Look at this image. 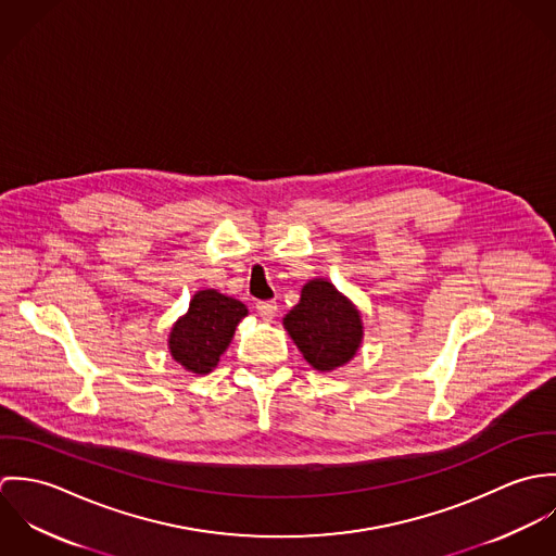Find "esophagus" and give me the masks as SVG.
Here are the masks:
<instances>
[{
    "mask_svg": "<svg viewBox=\"0 0 556 556\" xmlns=\"http://www.w3.org/2000/svg\"><path fill=\"white\" fill-rule=\"evenodd\" d=\"M256 313H258V317L263 318V320H271V318L276 317V313H278V306H276V302H258L256 304Z\"/></svg>",
    "mask_w": 556,
    "mask_h": 556,
    "instance_id": "esophagus-1",
    "label": "esophagus"
}]
</instances>
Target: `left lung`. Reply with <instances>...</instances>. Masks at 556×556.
Here are the masks:
<instances>
[{
	"instance_id": "1",
	"label": "left lung",
	"mask_w": 556,
	"mask_h": 556,
	"mask_svg": "<svg viewBox=\"0 0 556 556\" xmlns=\"http://www.w3.org/2000/svg\"><path fill=\"white\" fill-rule=\"evenodd\" d=\"M282 325L318 372H331L349 364L364 340L359 308L325 278H313L304 285L298 306L285 315Z\"/></svg>"
}]
</instances>
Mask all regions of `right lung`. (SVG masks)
<instances>
[{
    "label": "right lung",
    "mask_w": 556,
    "mask_h": 556,
    "mask_svg": "<svg viewBox=\"0 0 556 556\" xmlns=\"http://www.w3.org/2000/svg\"><path fill=\"white\" fill-rule=\"evenodd\" d=\"M243 317H248V308L236 298L216 289L197 291L186 315L177 318L168 331L170 357L197 377L212 372Z\"/></svg>",
    "instance_id": "add662e5"
}]
</instances>
